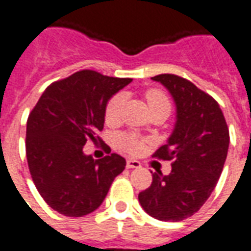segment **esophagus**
Segmentation results:
<instances>
[{
  "mask_svg": "<svg viewBox=\"0 0 251 251\" xmlns=\"http://www.w3.org/2000/svg\"><path fill=\"white\" fill-rule=\"evenodd\" d=\"M140 167V162L136 160H127L126 161V168L133 169V168H139Z\"/></svg>",
  "mask_w": 251,
  "mask_h": 251,
  "instance_id": "obj_1",
  "label": "esophagus"
}]
</instances>
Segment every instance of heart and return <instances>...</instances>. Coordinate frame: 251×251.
Wrapping results in <instances>:
<instances>
[{
  "label": "heart",
  "mask_w": 251,
  "mask_h": 251,
  "mask_svg": "<svg viewBox=\"0 0 251 251\" xmlns=\"http://www.w3.org/2000/svg\"><path fill=\"white\" fill-rule=\"evenodd\" d=\"M146 101L149 104L150 108L154 107H167L171 109V101L169 97L162 90L158 89H150L144 93ZM124 107V97L122 94H115L108 100L105 111H104V118L108 124L117 122ZM115 146L119 150L127 152L130 155H139L146 150L147 142L146 139H143L140 136L134 133H119L115 136Z\"/></svg>",
  "instance_id": "heart-1"
}]
</instances>
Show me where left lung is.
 <instances>
[{"mask_svg": "<svg viewBox=\"0 0 251 251\" xmlns=\"http://www.w3.org/2000/svg\"><path fill=\"white\" fill-rule=\"evenodd\" d=\"M162 83L176 104V124L152 157L172 161L171 174H152L139 201L149 215L160 221L186 220L197 212L221 176L229 147V130L220 104L193 83L171 74L151 77Z\"/></svg>", "mask_w": 251, "mask_h": 251, "instance_id": "1", "label": "left lung"}]
</instances>
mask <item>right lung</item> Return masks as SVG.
Wrapping results in <instances>:
<instances>
[{
	"instance_id": "add662e5",
	"label": "right lung",
	"mask_w": 251,
	"mask_h": 251,
	"mask_svg": "<svg viewBox=\"0 0 251 251\" xmlns=\"http://www.w3.org/2000/svg\"><path fill=\"white\" fill-rule=\"evenodd\" d=\"M132 79L79 71L51 83L31 109L26 127V157L31 179L44 201L66 217L97 210L126 161L115 152L93 160L83 152L101 142L108 100ZM111 152V149H109Z\"/></svg>"
}]
</instances>
